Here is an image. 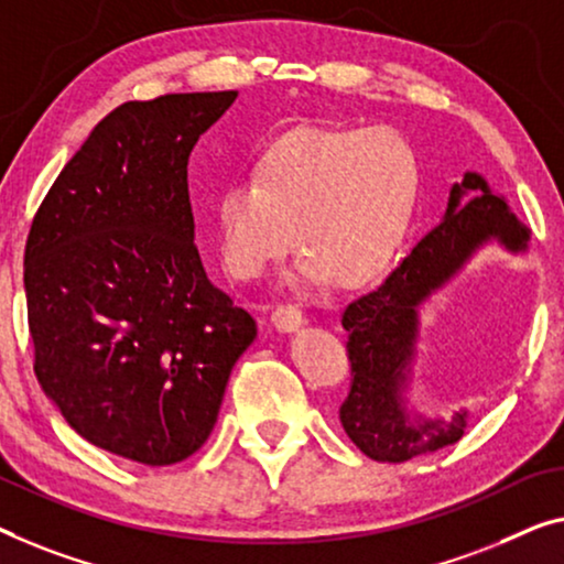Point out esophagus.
I'll use <instances>...</instances> for the list:
<instances>
[{"instance_id":"esophagus-1","label":"esophagus","mask_w":564,"mask_h":564,"mask_svg":"<svg viewBox=\"0 0 564 564\" xmlns=\"http://www.w3.org/2000/svg\"><path fill=\"white\" fill-rule=\"evenodd\" d=\"M271 322L279 332H296L301 324H304V314H301L299 306L283 304L271 314Z\"/></svg>"}]
</instances>
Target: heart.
<instances>
[{
	"label": "heart",
	"instance_id": "b5f03b06",
	"mask_svg": "<svg viewBox=\"0 0 564 564\" xmlns=\"http://www.w3.org/2000/svg\"><path fill=\"white\" fill-rule=\"evenodd\" d=\"M423 170L413 144L394 129L283 133L215 202L223 265L256 281L289 253L296 228V283L362 289L398 260L413 228Z\"/></svg>",
	"mask_w": 564,
	"mask_h": 564
}]
</instances>
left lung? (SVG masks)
<instances>
[{
  "mask_svg": "<svg viewBox=\"0 0 564 564\" xmlns=\"http://www.w3.org/2000/svg\"><path fill=\"white\" fill-rule=\"evenodd\" d=\"M489 242L522 256L529 228L481 174L466 172L464 182L451 187L438 228L417 242L380 289L344 308L351 390L339 420L365 456L402 464L464 438L466 408L448 420L425 417L408 408L405 392L417 355L420 311Z\"/></svg>",
  "mask_w": 564,
  "mask_h": 564,
  "instance_id": "left-lung-1",
  "label": "left lung"
}]
</instances>
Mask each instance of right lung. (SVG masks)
<instances>
[{
    "instance_id": "right-lung-1",
    "label": "right lung",
    "mask_w": 564,
    "mask_h": 564,
    "mask_svg": "<svg viewBox=\"0 0 564 564\" xmlns=\"http://www.w3.org/2000/svg\"><path fill=\"white\" fill-rule=\"evenodd\" d=\"M238 98L172 94L106 116L42 199L24 248L35 375L88 443L147 466L209 438L256 322L195 246L187 162Z\"/></svg>"
}]
</instances>
